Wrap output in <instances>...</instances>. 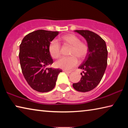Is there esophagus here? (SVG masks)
Returning <instances> with one entry per match:
<instances>
[{
  "label": "esophagus",
  "instance_id": "obj_1",
  "mask_svg": "<svg viewBox=\"0 0 128 128\" xmlns=\"http://www.w3.org/2000/svg\"><path fill=\"white\" fill-rule=\"evenodd\" d=\"M63 72H64L65 73H68V74H69V73H71L70 71H67L66 70H63Z\"/></svg>",
  "mask_w": 128,
  "mask_h": 128
}]
</instances>
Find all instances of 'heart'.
<instances>
[{
	"instance_id": "heart-1",
	"label": "heart",
	"mask_w": 128,
	"mask_h": 128,
	"mask_svg": "<svg viewBox=\"0 0 128 128\" xmlns=\"http://www.w3.org/2000/svg\"><path fill=\"white\" fill-rule=\"evenodd\" d=\"M61 40L64 42L72 46L69 57H62L58 60L56 65L58 68L64 70H70L77 66L78 59L76 56L80 59H84L87 55L88 48L86 43L81 42V40L74 34H69L62 36ZM49 52L52 57L58 59L60 56V44L57 40L51 41L49 46Z\"/></svg>"
}]
</instances>
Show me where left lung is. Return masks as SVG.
<instances>
[{
  "label": "left lung",
  "instance_id": "8db88e82",
  "mask_svg": "<svg viewBox=\"0 0 128 128\" xmlns=\"http://www.w3.org/2000/svg\"><path fill=\"white\" fill-rule=\"evenodd\" d=\"M85 39L88 52L78 68L84 70L82 77L77 83L73 84L75 90L88 92L96 87L100 82L107 66L108 51L105 41L98 34L89 30H74Z\"/></svg>",
  "mask_w": 128,
  "mask_h": 128
}]
</instances>
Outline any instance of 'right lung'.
<instances>
[{"label": "right lung", "instance_id": "add662e5", "mask_svg": "<svg viewBox=\"0 0 128 128\" xmlns=\"http://www.w3.org/2000/svg\"><path fill=\"white\" fill-rule=\"evenodd\" d=\"M59 32L38 30L26 36L20 45L19 59L25 80L33 89L46 92L55 88L62 69L47 68L53 63L50 42Z\"/></svg>", "mask_w": 128, "mask_h": 128}]
</instances>
